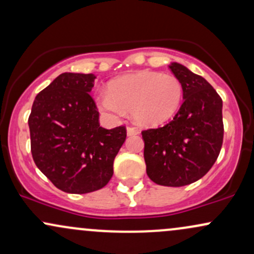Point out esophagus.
<instances>
[{
    "mask_svg": "<svg viewBox=\"0 0 254 254\" xmlns=\"http://www.w3.org/2000/svg\"><path fill=\"white\" fill-rule=\"evenodd\" d=\"M127 135H129V136H132V135H138V133H139V130L137 129V127H127Z\"/></svg>",
    "mask_w": 254,
    "mask_h": 254,
    "instance_id": "1",
    "label": "esophagus"
}]
</instances>
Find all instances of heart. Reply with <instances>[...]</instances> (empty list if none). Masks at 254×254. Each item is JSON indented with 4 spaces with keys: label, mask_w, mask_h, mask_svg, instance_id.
<instances>
[{
    "label": "heart",
    "mask_w": 254,
    "mask_h": 254,
    "mask_svg": "<svg viewBox=\"0 0 254 254\" xmlns=\"http://www.w3.org/2000/svg\"><path fill=\"white\" fill-rule=\"evenodd\" d=\"M183 97V83L174 75L139 71L111 82L109 92L98 95V104L112 115L127 111L141 124L156 127L176 115Z\"/></svg>",
    "instance_id": "1"
}]
</instances>
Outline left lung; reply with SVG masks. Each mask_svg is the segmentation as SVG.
Segmentation results:
<instances>
[{
    "label": "left lung",
    "mask_w": 254,
    "mask_h": 254,
    "mask_svg": "<svg viewBox=\"0 0 254 254\" xmlns=\"http://www.w3.org/2000/svg\"><path fill=\"white\" fill-rule=\"evenodd\" d=\"M184 103L164 127L142 131L147 174L157 185L179 188L205 176L223 143L222 99L205 78L178 63Z\"/></svg>",
    "instance_id": "1"
}]
</instances>
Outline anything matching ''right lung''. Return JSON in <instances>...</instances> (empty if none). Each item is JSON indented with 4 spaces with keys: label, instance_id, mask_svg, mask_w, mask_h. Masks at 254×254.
I'll return each mask as SVG.
<instances>
[{
    "label": "right lung",
    "instance_id": "1",
    "mask_svg": "<svg viewBox=\"0 0 254 254\" xmlns=\"http://www.w3.org/2000/svg\"><path fill=\"white\" fill-rule=\"evenodd\" d=\"M97 76L63 72L36 97L28 117L34 164L57 189L88 193L113 176L124 125L104 129L89 92Z\"/></svg>",
    "mask_w": 254,
    "mask_h": 254
}]
</instances>
